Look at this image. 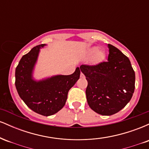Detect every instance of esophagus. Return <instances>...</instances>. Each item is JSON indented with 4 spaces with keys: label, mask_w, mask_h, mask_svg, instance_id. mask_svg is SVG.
I'll return each mask as SVG.
<instances>
[{
    "label": "esophagus",
    "mask_w": 149,
    "mask_h": 149,
    "mask_svg": "<svg viewBox=\"0 0 149 149\" xmlns=\"http://www.w3.org/2000/svg\"><path fill=\"white\" fill-rule=\"evenodd\" d=\"M84 74L83 73H80V78H84Z\"/></svg>",
    "instance_id": "1"
}]
</instances>
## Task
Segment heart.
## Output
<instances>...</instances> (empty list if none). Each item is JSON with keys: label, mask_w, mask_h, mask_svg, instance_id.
<instances>
[{"label": "heart", "mask_w": 149, "mask_h": 149, "mask_svg": "<svg viewBox=\"0 0 149 149\" xmlns=\"http://www.w3.org/2000/svg\"><path fill=\"white\" fill-rule=\"evenodd\" d=\"M88 55L93 57V61L95 63H98L102 61L105 57V53L103 50L100 49L98 47H92L88 51Z\"/></svg>", "instance_id": "b5f03b06"}]
</instances>
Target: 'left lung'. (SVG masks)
Wrapping results in <instances>:
<instances>
[{"mask_svg":"<svg viewBox=\"0 0 149 149\" xmlns=\"http://www.w3.org/2000/svg\"><path fill=\"white\" fill-rule=\"evenodd\" d=\"M108 61L95 66L81 65L86 77V98L92 110L103 116H111L127 105L134 91L135 73L127 57L108 44Z\"/></svg>","mask_w":149,"mask_h":149,"instance_id":"obj_1","label":"left lung"}]
</instances>
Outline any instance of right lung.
I'll list each match as a JSON object with an SVG mask.
<instances>
[{
  "label": "right lung",
  "instance_id": "add662e5",
  "mask_svg": "<svg viewBox=\"0 0 149 149\" xmlns=\"http://www.w3.org/2000/svg\"><path fill=\"white\" fill-rule=\"evenodd\" d=\"M38 45L20 59L15 70V86L20 98L34 112L49 116L61 110L66 104L68 92L79 79L80 70L77 67L71 75H56L42 80L33 78V70L40 49Z\"/></svg>",
  "mask_w": 149,
  "mask_h": 149
}]
</instances>
